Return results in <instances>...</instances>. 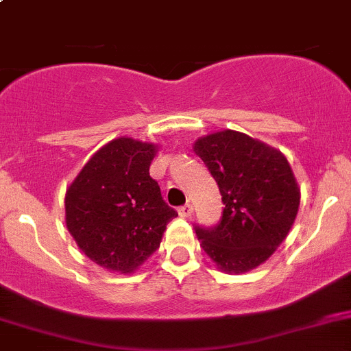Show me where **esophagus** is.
Wrapping results in <instances>:
<instances>
[{
  "mask_svg": "<svg viewBox=\"0 0 351 351\" xmlns=\"http://www.w3.org/2000/svg\"><path fill=\"white\" fill-rule=\"evenodd\" d=\"M192 212H193V207L190 204H185L183 207L178 208V214L182 215V217H190V215H192Z\"/></svg>",
  "mask_w": 351,
  "mask_h": 351,
  "instance_id": "obj_1",
  "label": "esophagus"
}]
</instances>
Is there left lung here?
<instances>
[{
	"label": "left lung",
	"mask_w": 351,
	"mask_h": 351,
	"mask_svg": "<svg viewBox=\"0 0 351 351\" xmlns=\"http://www.w3.org/2000/svg\"><path fill=\"white\" fill-rule=\"evenodd\" d=\"M193 153L217 182L224 204L217 226H195L202 250L226 274L253 270L280 246L299 210L300 190L289 161L229 129L197 139Z\"/></svg>",
	"instance_id": "left-lung-1"
}]
</instances>
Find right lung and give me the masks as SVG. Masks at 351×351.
<instances>
[{
  "label": "right lung",
  "mask_w": 351,
  "mask_h": 351,
  "mask_svg": "<svg viewBox=\"0 0 351 351\" xmlns=\"http://www.w3.org/2000/svg\"><path fill=\"white\" fill-rule=\"evenodd\" d=\"M158 146L132 137L110 141L66 192V226L80 250L110 271L129 274L161 244L175 208L161 197L149 166Z\"/></svg>",
  "instance_id": "add662e5"
}]
</instances>
